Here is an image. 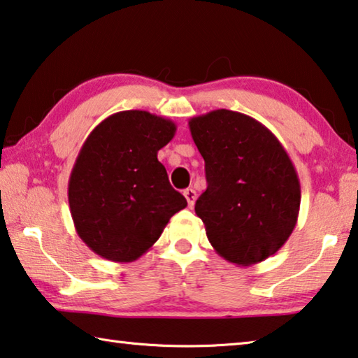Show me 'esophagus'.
Masks as SVG:
<instances>
[{
    "instance_id": "1",
    "label": "esophagus",
    "mask_w": 358,
    "mask_h": 358,
    "mask_svg": "<svg viewBox=\"0 0 358 358\" xmlns=\"http://www.w3.org/2000/svg\"><path fill=\"white\" fill-rule=\"evenodd\" d=\"M183 196L186 197V201H188V207L194 206V201H196V191L192 188H186L183 191Z\"/></svg>"
}]
</instances>
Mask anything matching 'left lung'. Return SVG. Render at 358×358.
Wrapping results in <instances>:
<instances>
[{
	"label": "left lung",
	"instance_id": "left-lung-1",
	"mask_svg": "<svg viewBox=\"0 0 358 358\" xmlns=\"http://www.w3.org/2000/svg\"><path fill=\"white\" fill-rule=\"evenodd\" d=\"M206 161L207 189L196 215L220 257L239 266L274 255L296 226L301 186L290 156L257 119L213 110L189 119Z\"/></svg>",
	"mask_w": 358,
	"mask_h": 358
}]
</instances>
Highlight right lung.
Wrapping results in <instances>:
<instances>
[{"label":"right lung","instance_id":"obj_1","mask_svg":"<svg viewBox=\"0 0 358 358\" xmlns=\"http://www.w3.org/2000/svg\"><path fill=\"white\" fill-rule=\"evenodd\" d=\"M175 132L170 119L129 110L103 119L84 141L68 181V203L78 236L99 257L138 259L186 207L157 161Z\"/></svg>","mask_w":358,"mask_h":358}]
</instances>
